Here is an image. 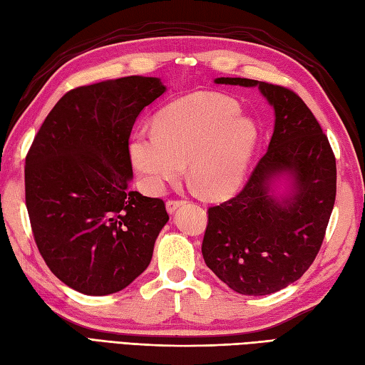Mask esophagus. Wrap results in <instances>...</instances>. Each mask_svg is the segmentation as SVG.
<instances>
[{"instance_id": "1", "label": "esophagus", "mask_w": 365, "mask_h": 365, "mask_svg": "<svg viewBox=\"0 0 365 365\" xmlns=\"http://www.w3.org/2000/svg\"><path fill=\"white\" fill-rule=\"evenodd\" d=\"M183 204H185L183 199H168L166 208H168L169 213H173V212L177 210V207H180V205H183Z\"/></svg>"}]
</instances>
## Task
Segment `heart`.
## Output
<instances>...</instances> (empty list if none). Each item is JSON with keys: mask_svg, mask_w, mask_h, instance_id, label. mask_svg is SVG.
Wrapping results in <instances>:
<instances>
[{"mask_svg": "<svg viewBox=\"0 0 365 365\" xmlns=\"http://www.w3.org/2000/svg\"><path fill=\"white\" fill-rule=\"evenodd\" d=\"M155 133H136L130 160L147 191L161 192L180 178L190 161V178L207 197L237 191L257 144L255 123L240 115L234 100L195 94L169 103L153 119Z\"/></svg>", "mask_w": 365, "mask_h": 365, "instance_id": "1", "label": "heart"}]
</instances>
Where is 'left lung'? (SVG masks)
Returning <instances> with one entry per match:
<instances>
[{"instance_id": "obj_1", "label": "left lung", "mask_w": 365, "mask_h": 365, "mask_svg": "<svg viewBox=\"0 0 365 365\" xmlns=\"http://www.w3.org/2000/svg\"><path fill=\"white\" fill-rule=\"evenodd\" d=\"M215 83L259 86L276 114L268 150L243 190L208 208L202 242L207 267L224 284L262 297L298 281L319 254L336 200V157L319 120L292 89L247 78ZM284 172L295 191L279 203L269 182Z\"/></svg>"}]
</instances>
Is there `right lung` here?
<instances>
[{"label": "right lung", "mask_w": 365, "mask_h": 365, "mask_svg": "<svg viewBox=\"0 0 365 365\" xmlns=\"http://www.w3.org/2000/svg\"><path fill=\"white\" fill-rule=\"evenodd\" d=\"M166 88L125 76L68 91L46 115L25 163V199L51 273L84 294L120 292L149 267L168 222L165 200L130 191V133Z\"/></svg>", "instance_id": "1"}]
</instances>
